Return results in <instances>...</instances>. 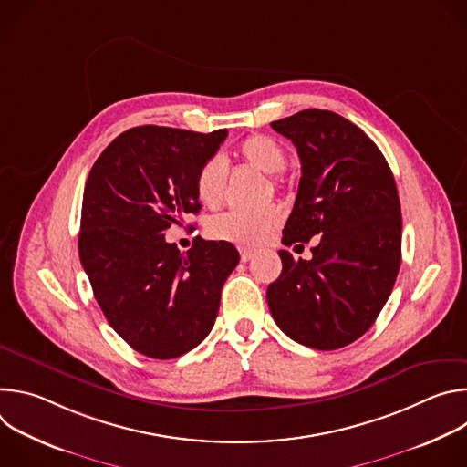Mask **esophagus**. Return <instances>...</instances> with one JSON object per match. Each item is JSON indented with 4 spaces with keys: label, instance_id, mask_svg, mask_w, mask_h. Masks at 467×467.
Listing matches in <instances>:
<instances>
[{
    "label": "esophagus",
    "instance_id": "1",
    "mask_svg": "<svg viewBox=\"0 0 467 467\" xmlns=\"http://www.w3.org/2000/svg\"><path fill=\"white\" fill-rule=\"evenodd\" d=\"M253 254H254V251H253V249H247V247H240V258H242V262H247V260H251V258H253Z\"/></svg>",
    "mask_w": 467,
    "mask_h": 467
}]
</instances>
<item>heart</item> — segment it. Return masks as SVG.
<instances>
[{"label": "heart", "mask_w": 467, "mask_h": 467, "mask_svg": "<svg viewBox=\"0 0 467 467\" xmlns=\"http://www.w3.org/2000/svg\"><path fill=\"white\" fill-rule=\"evenodd\" d=\"M236 157L240 164L272 175V179L279 184V177L275 173L285 168L286 151L275 139L265 135L247 137L238 146ZM227 179V162L218 155L207 159L195 173V193L199 202L211 209L218 207L225 197ZM279 222L281 214L275 207H264L260 211H231L211 220L209 233L218 240L253 245L268 238Z\"/></svg>", "instance_id": "1"}]
</instances>
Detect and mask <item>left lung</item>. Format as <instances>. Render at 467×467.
Returning <instances> with one entry per match:
<instances>
[{
  "label": "left lung",
  "mask_w": 467,
  "mask_h": 467,
  "mask_svg": "<svg viewBox=\"0 0 467 467\" xmlns=\"http://www.w3.org/2000/svg\"><path fill=\"white\" fill-rule=\"evenodd\" d=\"M272 127L301 159L283 244L319 238L310 260L279 251L283 272L265 299L292 340L319 351L340 349L369 330L401 265L395 179L375 142L337 112L306 109Z\"/></svg>",
  "instance_id": "obj_1"
}]
</instances>
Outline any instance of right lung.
Wrapping results in <instances>:
<instances>
[{
	"instance_id": "obj_1",
	"label": "right lung",
	"mask_w": 467,
	"mask_h": 467,
	"mask_svg": "<svg viewBox=\"0 0 467 467\" xmlns=\"http://www.w3.org/2000/svg\"><path fill=\"white\" fill-rule=\"evenodd\" d=\"M227 129L193 132L142 125L116 137L83 193L79 256L107 321L135 351L177 358L214 327L225 279L240 254L195 238L182 254L164 233L202 209L195 173Z\"/></svg>"
}]
</instances>
